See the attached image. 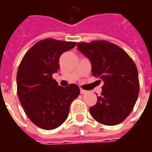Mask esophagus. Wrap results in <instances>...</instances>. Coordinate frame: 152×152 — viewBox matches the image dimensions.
Masks as SVG:
<instances>
[{
  "label": "esophagus",
  "instance_id": "1",
  "mask_svg": "<svg viewBox=\"0 0 152 152\" xmlns=\"http://www.w3.org/2000/svg\"><path fill=\"white\" fill-rule=\"evenodd\" d=\"M86 92H87V91L83 90V89H82V88H80V94H82V95H83V94H85Z\"/></svg>",
  "mask_w": 152,
  "mask_h": 152
}]
</instances>
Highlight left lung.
I'll use <instances>...</instances> for the list:
<instances>
[{
	"label": "left lung",
	"instance_id": "obj_1",
	"mask_svg": "<svg viewBox=\"0 0 152 152\" xmlns=\"http://www.w3.org/2000/svg\"><path fill=\"white\" fill-rule=\"evenodd\" d=\"M77 49L90 60L93 76L104 82L91 114L102 125L120 124L132 112L139 95L134 61L121 47L105 40L79 42Z\"/></svg>",
	"mask_w": 152,
	"mask_h": 152
}]
</instances>
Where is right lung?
Segmentation results:
<instances>
[{
  "instance_id": "right-lung-1",
  "label": "right lung",
  "mask_w": 152,
  "mask_h": 152,
  "mask_svg": "<svg viewBox=\"0 0 152 152\" xmlns=\"http://www.w3.org/2000/svg\"><path fill=\"white\" fill-rule=\"evenodd\" d=\"M75 42L46 39L25 53L16 75L17 95L29 119L42 129L59 127L68 118L70 104L80 95L75 83L61 87L53 74L59 71V58Z\"/></svg>"
}]
</instances>
